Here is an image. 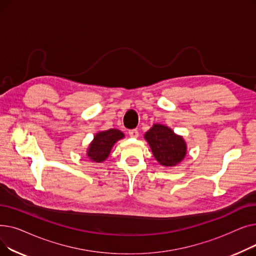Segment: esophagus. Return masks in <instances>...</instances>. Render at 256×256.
<instances>
[{
    "instance_id": "1",
    "label": "esophagus",
    "mask_w": 256,
    "mask_h": 256,
    "mask_svg": "<svg viewBox=\"0 0 256 256\" xmlns=\"http://www.w3.org/2000/svg\"><path fill=\"white\" fill-rule=\"evenodd\" d=\"M128 135L132 137V138H137L139 136V132L138 130L134 128V130H128Z\"/></svg>"
}]
</instances>
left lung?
<instances>
[{
  "label": "left lung",
  "mask_w": 256,
  "mask_h": 256,
  "mask_svg": "<svg viewBox=\"0 0 256 256\" xmlns=\"http://www.w3.org/2000/svg\"><path fill=\"white\" fill-rule=\"evenodd\" d=\"M145 139L160 165L176 166L186 156V147L182 137L165 126L154 124L145 134Z\"/></svg>",
  "instance_id": "8db88e82"
}]
</instances>
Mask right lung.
Here are the masks:
<instances>
[{
  "label": "right lung",
  "instance_id": "add662e5",
  "mask_svg": "<svg viewBox=\"0 0 256 256\" xmlns=\"http://www.w3.org/2000/svg\"><path fill=\"white\" fill-rule=\"evenodd\" d=\"M124 137V135L122 132L116 128L98 132L88 150L87 154L89 158L93 160V162H102V160L109 156L111 148L115 142H117L119 139H122Z\"/></svg>",
  "mask_w": 256,
  "mask_h": 256
}]
</instances>
